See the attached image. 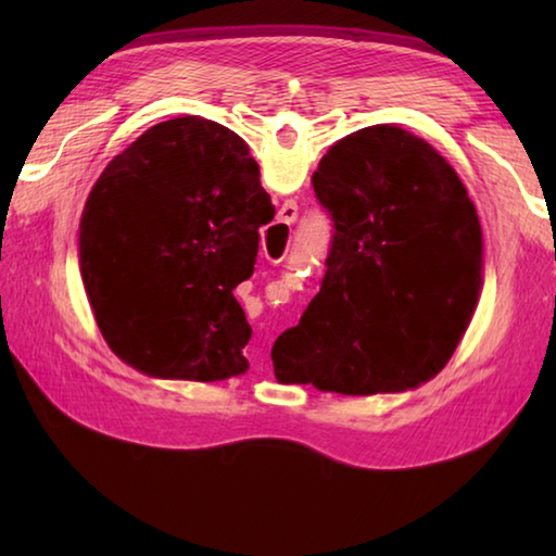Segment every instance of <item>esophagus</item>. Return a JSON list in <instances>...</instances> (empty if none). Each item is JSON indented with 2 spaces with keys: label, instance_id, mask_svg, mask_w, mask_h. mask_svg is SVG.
<instances>
[{
  "label": "esophagus",
  "instance_id": "esophagus-1",
  "mask_svg": "<svg viewBox=\"0 0 556 556\" xmlns=\"http://www.w3.org/2000/svg\"><path fill=\"white\" fill-rule=\"evenodd\" d=\"M296 215H299L296 203H294V201H289V203L281 205V211H279V223H285V225H294V223H296ZM250 357H252V363H262V361H265V348H262L260 343H257V345H252V348H250Z\"/></svg>",
  "mask_w": 556,
  "mask_h": 556
}]
</instances>
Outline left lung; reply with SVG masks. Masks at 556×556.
Masks as SVG:
<instances>
[{"label": "left lung", "instance_id": "obj_1", "mask_svg": "<svg viewBox=\"0 0 556 556\" xmlns=\"http://www.w3.org/2000/svg\"><path fill=\"white\" fill-rule=\"evenodd\" d=\"M331 218L321 289L271 361L279 382L375 394L444 368L483 281L478 213L434 147L394 125L357 129L312 176Z\"/></svg>", "mask_w": 556, "mask_h": 556}]
</instances>
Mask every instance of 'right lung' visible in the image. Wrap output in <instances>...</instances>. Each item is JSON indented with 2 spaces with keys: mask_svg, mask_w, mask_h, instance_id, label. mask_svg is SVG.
I'll use <instances>...</instances> for the list:
<instances>
[{
  "mask_svg": "<svg viewBox=\"0 0 556 556\" xmlns=\"http://www.w3.org/2000/svg\"><path fill=\"white\" fill-rule=\"evenodd\" d=\"M275 205L248 144L213 119L147 129L105 166L80 220V271L108 345L154 378L250 368L232 289L255 271Z\"/></svg>",
  "mask_w": 556,
  "mask_h": 556,
  "instance_id": "obj_1",
  "label": "right lung"
}]
</instances>
